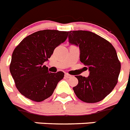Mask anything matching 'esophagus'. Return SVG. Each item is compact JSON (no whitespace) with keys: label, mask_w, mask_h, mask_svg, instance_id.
<instances>
[{"label":"esophagus","mask_w":130,"mask_h":130,"mask_svg":"<svg viewBox=\"0 0 130 130\" xmlns=\"http://www.w3.org/2000/svg\"><path fill=\"white\" fill-rule=\"evenodd\" d=\"M65 77L69 78L72 77V76L70 75V74H68V73H65Z\"/></svg>","instance_id":"obj_1"}]
</instances>
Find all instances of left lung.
Masks as SVG:
<instances>
[{
	"mask_svg": "<svg viewBox=\"0 0 130 130\" xmlns=\"http://www.w3.org/2000/svg\"><path fill=\"white\" fill-rule=\"evenodd\" d=\"M68 41L79 47L80 60L88 66V77L76 76L78 83L73 90L86 103H96L109 94L118 83L121 64L116 49L101 36L88 31H70Z\"/></svg>",
	"mask_w": 130,
	"mask_h": 130,
	"instance_id": "obj_1",
	"label": "left lung"
}]
</instances>
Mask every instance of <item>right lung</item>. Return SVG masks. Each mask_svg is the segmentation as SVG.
<instances>
[{
  "mask_svg": "<svg viewBox=\"0 0 130 130\" xmlns=\"http://www.w3.org/2000/svg\"><path fill=\"white\" fill-rule=\"evenodd\" d=\"M67 31L45 29L24 38L13 51L10 72L18 91L26 98L41 102L54 93L64 73L49 72L43 65L54 49L67 38Z\"/></svg>",
  "mask_w": 130,
  "mask_h": 130,
  "instance_id": "1",
  "label": "right lung"
}]
</instances>
